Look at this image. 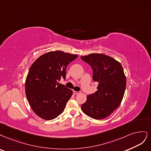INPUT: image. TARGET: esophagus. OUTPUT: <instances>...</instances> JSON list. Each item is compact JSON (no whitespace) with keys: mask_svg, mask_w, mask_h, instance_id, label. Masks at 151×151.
I'll use <instances>...</instances> for the list:
<instances>
[{"mask_svg":"<svg viewBox=\"0 0 151 151\" xmlns=\"http://www.w3.org/2000/svg\"><path fill=\"white\" fill-rule=\"evenodd\" d=\"M80 93V91H73V94L75 95H78Z\"/></svg>","mask_w":151,"mask_h":151,"instance_id":"34e87169","label":"esophagus"}]
</instances>
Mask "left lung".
<instances>
[{
	"mask_svg": "<svg viewBox=\"0 0 151 151\" xmlns=\"http://www.w3.org/2000/svg\"><path fill=\"white\" fill-rule=\"evenodd\" d=\"M93 70V80L99 83L95 93L87 96L81 110L96 120L107 117L120 106L126 87V77L120 63L113 58L93 53L81 56Z\"/></svg>",
	"mask_w": 151,
	"mask_h": 151,
	"instance_id": "left-lung-1",
	"label": "left lung"
}]
</instances>
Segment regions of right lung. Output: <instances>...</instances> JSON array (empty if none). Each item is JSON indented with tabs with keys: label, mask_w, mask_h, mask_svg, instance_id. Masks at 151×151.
Listing matches in <instances>:
<instances>
[{
	"label": "right lung",
	"mask_w": 151,
	"mask_h": 151,
	"mask_svg": "<svg viewBox=\"0 0 151 151\" xmlns=\"http://www.w3.org/2000/svg\"><path fill=\"white\" fill-rule=\"evenodd\" d=\"M78 57L61 51H51L33 63L26 80L27 99L41 119L50 120L63 112L73 91L59 83L65 79L66 67Z\"/></svg>",
	"instance_id": "add662e5"
}]
</instances>
